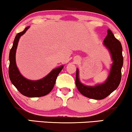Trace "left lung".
I'll return each mask as SVG.
<instances>
[{
	"mask_svg": "<svg viewBox=\"0 0 132 132\" xmlns=\"http://www.w3.org/2000/svg\"><path fill=\"white\" fill-rule=\"evenodd\" d=\"M103 45L109 51L112 60L109 74L104 83L94 86L84 85L79 80L78 68L76 69L77 89L83 95L92 99L101 100L105 98L117 88L121 81V69L123 63L122 45L109 29L107 30V35L104 39Z\"/></svg>",
	"mask_w": 132,
	"mask_h": 132,
	"instance_id": "obj_1",
	"label": "left lung"
}]
</instances>
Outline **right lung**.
Segmentation results:
<instances>
[{
	"label": "right lung",
	"instance_id": "right-lung-1",
	"mask_svg": "<svg viewBox=\"0 0 132 132\" xmlns=\"http://www.w3.org/2000/svg\"><path fill=\"white\" fill-rule=\"evenodd\" d=\"M29 28L30 26L26 27L22 32L17 33L15 38L13 46L9 54L10 64L9 75L11 82L22 94L29 97H38L45 96L51 91L55 84L57 75L61 72L64 66L62 65L58 68H54L43 78L36 81L28 79L21 75L16 64V51L20 38Z\"/></svg>",
	"mask_w": 132,
	"mask_h": 132
}]
</instances>
